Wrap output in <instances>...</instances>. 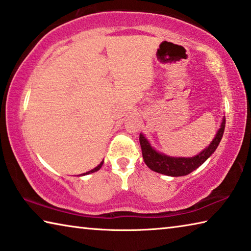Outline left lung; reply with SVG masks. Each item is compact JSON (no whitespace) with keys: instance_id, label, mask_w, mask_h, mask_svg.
Instances as JSON below:
<instances>
[{"instance_id":"obj_1","label":"left lung","mask_w":251,"mask_h":251,"mask_svg":"<svg viewBox=\"0 0 251 251\" xmlns=\"http://www.w3.org/2000/svg\"><path fill=\"white\" fill-rule=\"evenodd\" d=\"M225 125L226 120L224 118L223 122H221L220 129L217 132L216 137L211 141L210 145L206 148L202 152L197 154L196 157L192 158H174L168 157L166 154L159 153L157 151L151 148L150 143L147 141V139L140 134L139 137V141H140L141 151L143 160L148 167L152 171L158 172V174L171 176H180L189 175L190 172L196 170L197 168L200 167L206 160L210 157V155L215 152L217 147L220 143L221 138H223L224 131H225Z\"/></svg>"}]
</instances>
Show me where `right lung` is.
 <instances>
[{"label": "right lung", "mask_w": 251, "mask_h": 251, "mask_svg": "<svg viewBox=\"0 0 251 251\" xmlns=\"http://www.w3.org/2000/svg\"><path fill=\"white\" fill-rule=\"evenodd\" d=\"M102 164H103V161H102L100 164H99L98 167L94 168V169H92L91 171H88V172H85V174H82V176H85V175H89V174H92V172H96V171H98V170L100 169V168L102 167Z\"/></svg>", "instance_id": "add662e5"}]
</instances>
